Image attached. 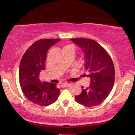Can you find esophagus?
<instances>
[{
  "label": "esophagus",
  "instance_id": "obj_1",
  "mask_svg": "<svg viewBox=\"0 0 135 135\" xmlns=\"http://www.w3.org/2000/svg\"><path fill=\"white\" fill-rule=\"evenodd\" d=\"M70 85L69 84H62V85H61V87H62V88H69Z\"/></svg>",
  "mask_w": 135,
  "mask_h": 135
}]
</instances>
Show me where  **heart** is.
Segmentation results:
<instances>
[{
  "instance_id": "b5f03b06",
  "label": "heart",
  "mask_w": 135,
  "mask_h": 135,
  "mask_svg": "<svg viewBox=\"0 0 135 135\" xmlns=\"http://www.w3.org/2000/svg\"><path fill=\"white\" fill-rule=\"evenodd\" d=\"M67 48H74L73 46L71 45H66V46H65L63 47H62V50L64 49H67Z\"/></svg>"
}]
</instances>
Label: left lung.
Here are the masks:
<instances>
[{"instance_id":"1","label":"left lung","mask_w":135,"mask_h":135,"mask_svg":"<svg viewBox=\"0 0 135 135\" xmlns=\"http://www.w3.org/2000/svg\"><path fill=\"white\" fill-rule=\"evenodd\" d=\"M85 54L84 68L91 79L88 88L75 97L79 104L89 108L101 104L114 86L115 70L112 59L105 49L93 40L71 38Z\"/></svg>"}]
</instances>
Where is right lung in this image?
<instances>
[{
	"instance_id": "add662e5",
	"label": "right lung",
	"mask_w": 135,
	"mask_h": 135,
	"mask_svg": "<svg viewBox=\"0 0 135 135\" xmlns=\"http://www.w3.org/2000/svg\"><path fill=\"white\" fill-rule=\"evenodd\" d=\"M60 39H41L32 44L22 57L19 68V79L22 91L31 102L41 107L54 103L59 95L56 84L39 78L45 69L47 51Z\"/></svg>"
}]
</instances>
